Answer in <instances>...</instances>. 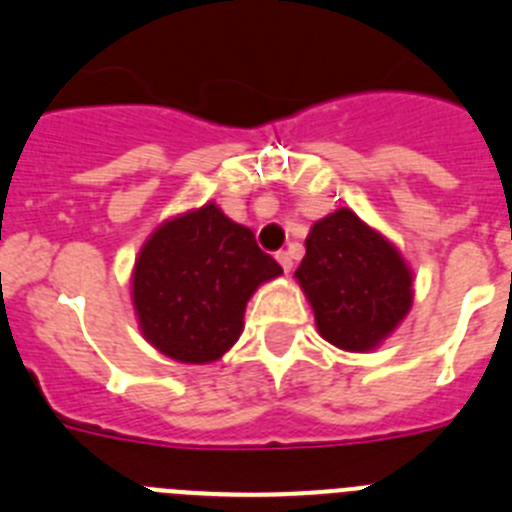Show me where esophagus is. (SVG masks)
<instances>
[{"mask_svg": "<svg viewBox=\"0 0 512 512\" xmlns=\"http://www.w3.org/2000/svg\"><path fill=\"white\" fill-rule=\"evenodd\" d=\"M275 260L280 262V267H283L285 273H290V270H293V260H290V252H278V255H275Z\"/></svg>", "mask_w": 512, "mask_h": 512, "instance_id": "1", "label": "esophagus"}]
</instances>
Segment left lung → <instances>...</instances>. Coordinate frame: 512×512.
<instances>
[{"instance_id": "left-lung-1", "label": "left lung", "mask_w": 512, "mask_h": 512, "mask_svg": "<svg viewBox=\"0 0 512 512\" xmlns=\"http://www.w3.org/2000/svg\"><path fill=\"white\" fill-rule=\"evenodd\" d=\"M316 329L344 352H372L413 306V270L385 234L352 209L313 224L296 275Z\"/></svg>"}]
</instances>
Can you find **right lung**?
<instances>
[{
    "label": "right lung",
    "instance_id": "1",
    "mask_svg": "<svg viewBox=\"0 0 512 512\" xmlns=\"http://www.w3.org/2000/svg\"><path fill=\"white\" fill-rule=\"evenodd\" d=\"M283 267L214 201L170 216L145 239L132 270V306L147 344L183 365L222 359L245 329L257 288Z\"/></svg>",
    "mask_w": 512,
    "mask_h": 512
}]
</instances>
